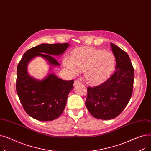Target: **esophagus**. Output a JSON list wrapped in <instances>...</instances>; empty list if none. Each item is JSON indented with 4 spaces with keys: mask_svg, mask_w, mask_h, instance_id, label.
Masks as SVG:
<instances>
[{
    "mask_svg": "<svg viewBox=\"0 0 151 151\" xmlns=\"http://www.w3.org/2000/svg\"><path fill=\"white\" fill-rule=\"evenodd\" d=\"M80 82L78 80H75L74 81V86H78V85H80Z\"/></svg>",
    "mask_w": 151,
    "mask_h": 151,
    "instance_id": "1",
    "label": "esophagus"
}]
</instances>
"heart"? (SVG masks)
Listing matches in <instances>:
<instances>
[{
	"instance_id": "b5f03b06",
	"label": "heart",
	"mask_w": 151,
	"mask_h": 151,
	"mask_svg": "<svg viewBox=\"0 0 151 151\" xmlns=\"http://www.w3.org/2000/svg\"><path fill=\"white\" fill-rule=\"evenodd\" d=\"M63 63L73 75L83 70L86 81L97 85L111 75L116 65V57L113 52L101 49L80 47L72 51L71 58L63 59Z\"/></svg>"
}]
</instances>
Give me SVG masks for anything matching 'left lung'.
<instances>
[{"label":"left lung","mask_w":151,"mask_h":151,"mask_svg":"<svg viewBox=\"0 0 151 151\" xmlns=\"http://www.w3.org/2000/svg\"><path fill=\"white\" fill-rule=\"evenodd\" d=\"M116 57V71L101 84L88 88L86 106L92 116L110 120L119 115L132 95L134 68L127 53L111 43Z\"/></svg>","instance_id":"left-lung-1"}]
</instances>
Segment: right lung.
<instances>
[{
  "mask_svg": "<svg viewBox=\"0 0 151 151\" xmlns=\"http://www.w3.org/2000/svg\"><path fill=\"white\" fill-rule=\"evenodd\" d=\"M68 43H43L24 54L17 67V92L24 109L28 115L40 121L59 117L66 105L68 93L73 89L74 80H63L50 73L42 80L30 76L27 70L29 62L37 56L45 59L50 65L59 66L54 55L62 54Z\"/></svg>",
  "mask_w": 151,
  "mask_h": 151,
  "instance_id": "right-lung-1",
  "label": "right lung"
}]
</instances>
